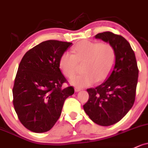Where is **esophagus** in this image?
Returning a JSON list of instances; mask_svg holds the SVG:
<instances>
[{
    "label": "esophagus",
    "instance_id": "esophagus-1",
    "mask_svg": "<svg viewBox=\"0 0 148 148\" xmlns=\"http://www.w3.org/2000/svg\"><path fill=\"white\" fill-rule=\"evenodd\" d=\"M81 90V88H79V87H75V91L76 92H80Z\"/></svg>",
    "mask_w": 148,
    "mask_h": 148
}]
</instances>
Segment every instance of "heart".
Returning <instances> with one entry per match:
<instances>
[{
	"instance_id": "b5f03b06",
	"label": "heart",
	"mask_w": 148,
	"mask_h": 148,
	"mask_svg": "<svg viewBox=\"0 0 148 148\" xmlns=\"http://www.w3.org/2000/svg\"><path fill=\"white\" fill-rule=\"evenodd\" d=\"M72 53L64 52L59 58V68L66 77L75 74L77 62H83L84 73L73 77L70 82L78 87L91 86L99 81L106 80L112 72L116 62V51L109 43L83 40L76 44Z\"/></svg>"
}]
</instances>
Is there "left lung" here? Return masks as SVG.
Wrapping results in <instances>:
<instances>
[{
  "label": "left lung",
  "mask_w": 148,
  "mask_h": 148,
  "mask_svg": "<svg viewBox=\"0 0 148 148\" xmlns=\"http://www.w3.org/2000/svg\"><path fill=\"white\" fill-rule=\"evenodd\" d=\"M95 39L109 43L116 51V62L105 82L87 89L89 99L85 112L97 124L109 126L129 112L135 101L138 69L136 56L128 41L110 32L99 33Z\"/></svg>",
  "instance_id": "8db88e82"
}]
</instances>
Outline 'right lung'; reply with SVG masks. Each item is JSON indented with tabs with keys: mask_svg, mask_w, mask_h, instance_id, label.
<instances>
[{
	"mask_svg": "<svg viewBox=\"0 0 148 148\" xmlns=\"http://www.w3.org/2000/svg\"><path fill=\"white\" fill-rule=\"evenodd\" d=\"M72 43L48 40L28 51L22 58L12 89L19 120L34 133L51 129L59 119L65 100L74 94L59 68V58Z\"/></svg>",
	"mask_w": 148,
	"mask_h": 148,
	"instance_id": "right-lung-1",
	"label": "right lung"
}]
</instances>
